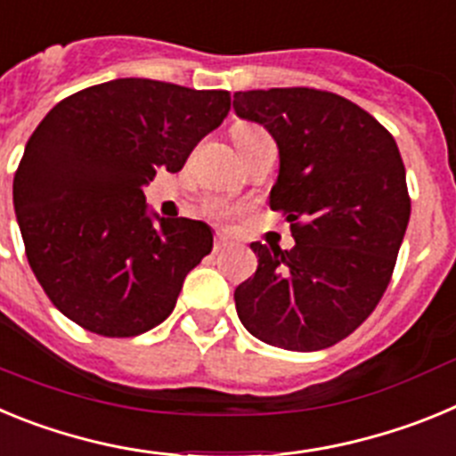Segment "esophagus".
Listing matches in <instances>:
<instances>
[{"instance_id":"34e87169","label":"esophagus","mask_w":456,"mask_h":456,"mask_svg":"<svg viewBox=\"0 0 456 456\" xmlns=\"http://www.w3.org/2000/svg\"><path fill=\"white\" fill-rule=\"evenodd\" d=\"M228 247H232V240L228 235H224V232H219L215 237V251H225Z\"/></svg>"}]
</instances>
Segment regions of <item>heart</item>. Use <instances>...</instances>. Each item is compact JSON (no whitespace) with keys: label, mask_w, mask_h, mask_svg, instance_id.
Segmentation results:
<instances>
[{"label":"heart","mask_w":456,"mask_h":456,"mask_svg":"<svg viewBox=\"0 0 456 456\" xmlns=\"http://www.w3.org/2000/svg\"><path fill=\"white\" fill-rule=\"evenodd\" d=\"M263 134L265 132L251 123H237L235 127H232V139H235V143H247V141ZM205 212H208L209 216H215V219H228V216L232 215V205L228 203V200L212 196V199L205 200Z\"/></svg>","instance_id":"b5f03b06"}]
</instances>
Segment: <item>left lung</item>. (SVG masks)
Instances as JSON below:
<instances>
[{
	"label": "left lung",
	"instance_id": "8db88e82",
	"mask_svg": "<svg viewBox=\"0 0 456 456\" xmlns=\"http://www.w3.org/2000/svg\"><path fill=\"white\" fill-rule=\"evenodd\" d=\"M232 109L276 141L269 205L294 237L289 251L253 241L257 269L237 285V315L273 347H331L368 320L393 276L411 216L397 143L365 109L317 88L237 91Z\"/></svg>",
	"mask_w": 456,
	"mask_h": 456
}]
</instances>
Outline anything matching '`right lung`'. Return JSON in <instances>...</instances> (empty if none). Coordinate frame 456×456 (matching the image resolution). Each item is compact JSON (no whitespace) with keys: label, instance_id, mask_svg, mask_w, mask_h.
<instances>
[{"label":"right lung","instance_id":"right-lung-1","mask_svg":"<svg viewBox=\"0 0 456 456\" xmlns=\"http://www.w3.org/2000/svg\"><path fill=\"white\" fill-rule=\"evenodd\" d=\"M231 111L228 91L125 77L61 100L13 178L31 272L68 320L104 338L162 324L212 251L203 221L148 215L143 187L178 173Z\"/></svg>","mask_w":456,"mask_h":456}]
</instances>
